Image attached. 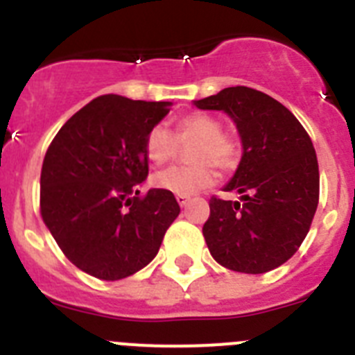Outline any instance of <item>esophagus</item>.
<instances>
[{
	"label": "esophagus",
	"instance_id": "1",
	"mask_svg": "<svg viewBox=\"0 0 355 355\" xmlns=\"http://www.w3.org/2000/svg\"><path fill=\"white\" fill-rule=\"evenodd\" d=\"M175 200H178V205L183 208V206L188 205V200H190V197L188 196H175Z\"/></svg>",
	"mask_w": 355,
	"mask_h": 355
}]
</instances>
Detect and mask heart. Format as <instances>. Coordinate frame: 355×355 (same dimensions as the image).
I'll use <instances>...</instances> for the list:
<instances>
[{
    "instance_id": "obj_1",
    "label": "heart",
    "mask_w": 355,
    "mask_h": 355,
    "mask_svg": "<svg viewBox=\"0 0 355 355\" xmlns=\"http://www.w3.org/2000/svg\"><path fill=\"white\" fill-rule=\"evenodd\" d=\"M197 140L192 153V167L163 168L153 175V184L175 196H192L215 183L211 163L220 168H233L240 158V144L234 137L222 131V122L209 114L184 115L178 122L175 135L165 124H156L146 137V155L156 165L171 162L178 153L180 142Z\"/></svg>"
}]
</instances>
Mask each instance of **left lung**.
<instances>
[{"label":"left lung","mask_w":355,"mask_h":355,"mask_svg":"<svg viewBox=\"0 0 355 355\" xmlns=\"http://www.w3.org/2000/svg\"><path fill=\"white\" fill-rule=\"evenodd\" d=\"M193 105L233 119L241 159L224 192L211 197L202 227L213 259L243 274L270 272L297 252L318 206V159L309 135L286 106L249 87H227Z\"/></svg>","instance_id":"obj_1"}]
</instances>
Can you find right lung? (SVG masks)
I'll return each instance as SVG.
<instances>
[{
	"instance_id": "add662e5",
	"label": "right lung",
	"mask_w": 355,
	"mask_h": 355,
	"mask_svg": "<svg viewBox=\"0 0 355 355\" xmlns=\"http://www.w3.org/2000/svg\"><path fill=\"white\" fill-rule=\"evenodd\" d=\"M168 101L96 97L56 133L42 163L40 213L71 263L103 281L137 274L180 215L174 193L139 187L149 174L146 137Z\"/></svg>"
}]
</instances>
